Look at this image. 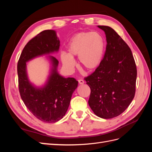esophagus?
Here are the masks:
<instances>
[{"label": "esophagus", "mask_w": 152, "mask_h": 152, "mask_svg": "<svg viewBox=\"0 0 152 152\" xmlns=\"http://www.w3.org/2000/svg\"><path fill=\"white\" fill-rule=\"evenodd\" d=\"M79 84H84V81L82 79H80V80H79Z\"/></svg>", "instance_id": "obj_1"}]
</instances>
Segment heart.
I'll return each instance as SVG.
<instances>
[{"label":"heart","mask_w":152,"mask_h":152,"mask_svg":"<svg viewBox=\"0 0 152 152\" xmlns=\"http://www.w3.org/2000/svg\"><path fill=\"white\" fill-rule=\"evenodd\" d=\"M104 40L98 32L82 31L73 36L68 45V53L62 52L60 59L68 72L75 66L74 58L78 56L80 65L92 72L97 69L102 61L104 52Z\"/></svg>","instance_id":"heart-1"}]
</instances>
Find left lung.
<instances>
[{
  "instance_id": "left-lung-1",
  "label": "left lung",
  "mask_w": 152,
  "mask_h": 152,
  "mask_svg": "<svg viewBox=\"0 0 152 152\" xmlns=\"http://www.w3.org/2000/svg\"><path fill=\"white\" fill-rule=\"evenodd\" d=\"M98 27L104 31L107 44L100 65L85 79L91 88L88 103L98 117L112 118L134 97L136 66L131 49L117 32L108 26Z\"/></svg>"
}]
</instances>
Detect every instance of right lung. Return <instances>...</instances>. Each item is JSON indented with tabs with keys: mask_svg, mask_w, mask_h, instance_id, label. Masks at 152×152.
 I'll return each mask as SVG.
<instances>
[{
	"mask_svg": "<svg viewBox=\"0 0 152 152\" xmlns=\"http://www.w3.org/2000/svg\"><path fill=\"white\" fill-rule=\"evenodd\" d=\"M60 46L56 31H41L26 44L18 63V75L21 98L31 113L40 121L54 123L65 116L72 94L78 86L74 78H65L58 72L59 62L50 54L58 53ZM47 57L50 63L48 79L44 85L36 86L29 81L26 62L36 57Z\"/></svg>",
	"mask_w": 152,
	"mask_h": 152,
	"instance_id": "right-lung-1",
	"label": "right lung"
}]
</instances>
